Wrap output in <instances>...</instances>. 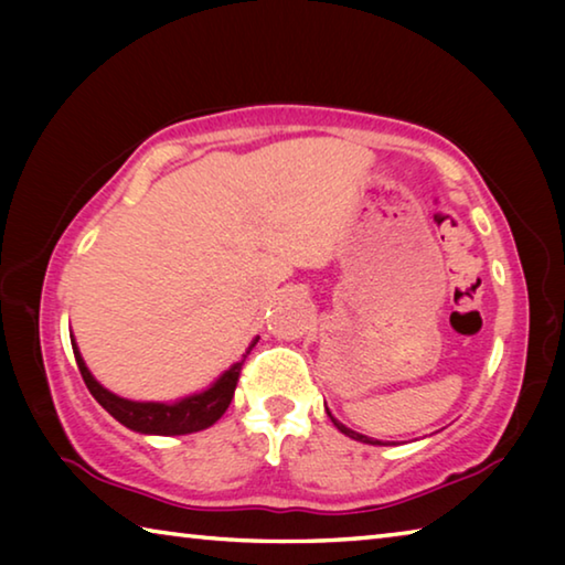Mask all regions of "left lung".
I'll return each instance as SVG.
<instances>
[{"mask_svg":"<svg viewBox=\"0 0 565 565\" xmlns=\"http://www.w3.org/2000/svg\"><path fill=\"white\" fill-rule=\"evenodd\" d=\"M327 414H329V408H327ZM329 416H331V414H329ZM331 420H333V426H337L341 434H347L349 438H356V441H363V444H374V446H376V444H381V441H374V438H369V436H363V434L351 431V428H347V426H343V424H339V420L333 418V416H331Z\"/></svg>","mask_w":565,"mask_h":565,"instance_id":"obj_1","label":"left lung"}]
</instances>
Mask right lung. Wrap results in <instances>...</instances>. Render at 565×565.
<instances>
[{"label": "right lung", "mask_w": 565, "mask_h": 565, "mask_svg": "<svg viewBox=\"0 0 565 565\" xmlns=\"http://www.w3.org/2000/svg\"><path fill=\"white\" fill-rule=\"evenodd\" d=\"M252 347L246 349V353L252 351ZM72 349H74L76 366L82 371V379L84 384H87L89 394L97 398L99 404L119 420V424L131 428V431L147 434V436H184V434L204 431V428L216 424V420L224 416L228 404H232L236 381H238V374H242V366L246 359L244 353L242 361H236L232 369L224 371V374L218 376L206 391H202V394L179 398L174 404H159V401H129L111 394L109 388H104L99 381L92 376V371L87 369V363H84L79 349H76V341H72Z\"/></svg>", "instance_id": "add662e5"}]
</instances>
